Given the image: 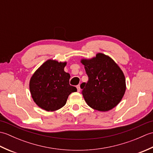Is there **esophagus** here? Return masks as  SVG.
<instances>
[{"mask_svg":"<svg viewBox=\"0 0 153 153\" xmlns=\"http://www.w3.org/2000/svg\"><path fill=\"white\" fill-rule=\"evenodd\" d=\"M76 88H77V92H79V91H80V90H81L80 85H77V86H76Z\"/></svg>","mask_w":153,"mask_h":153,"instance_id":"34e87169","label":"esophagus"}]
</instances>
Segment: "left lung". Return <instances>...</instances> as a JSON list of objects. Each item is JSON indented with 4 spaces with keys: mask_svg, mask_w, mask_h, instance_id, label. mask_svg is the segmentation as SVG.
<instances>
[{
    "mask_svg": "<svg viewBox=\"0 0 153 153\" xmlns=\"http://www.w3.org/2000/svg\"><path fill=\"white\" fill-rule=\"evenodd\" d=\"M89 77L81 84L82 94L88 106L100 112H107L118 105L124 95L126 78L121 68L114 60L102 53L91 58H82Z\"/></svg>",
    "mask_w": 153,
    "mask_h": 153,
    "instance_id": "1",
    "label": "left lung"
}]
</instances>
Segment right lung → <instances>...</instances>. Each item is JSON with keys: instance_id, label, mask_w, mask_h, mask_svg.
<instances>
[{"instance_id": "1", "label": "right lung", "mask_w": 153, "mask_h": 153, "mask_svg": "<svg viewBox=\"0 0 153 153\" xmlns=\"http://www.w3.org/2000/svg\"><path fill=\"white\" fill-rule=\"evenodd\" d=\"M66 62L49 59L35 71L30 81V91L36 105L48 112L57 110L66 105L76 87L70 85V75L64 71Z\"/></svg>"}]
</instances>
